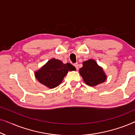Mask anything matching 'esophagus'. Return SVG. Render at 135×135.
Wrapping results in <instances>:
<instances>
[{"label":"esophagus","instance_id":"obj_1","mask_svg":"<svg viewBox=\"0 0 135 135\" xmlns=\"http://www.w3.org/2000/svg\"><path fill=\"white\" fill-rule=\"evenodd\" d=\"M74 66H75V68H76V69H77V70L78 69V64H77V63H75V64H74Z\"/></svg>","mask_w":135,"mask_h":135}]
</instances>
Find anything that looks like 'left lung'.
I'll return each instance as SVG.
<instances>
[{
    "instance_id": "obj_1",
    "label": "left lung",
    "mask_w": 135,
    "mask_h": 135,
    "mask_svg": "<svg viewBox=\"0 0 135 135\" xmlns=\"http://www.w3.org/2000/svg\"><path fill=\"white\" fill-rule=\"evenodd\" d=\"M79 73L85 83L91 86L103 83L107 78L103 68L93 60H88L83 62V67L79 69Z\"/></svg>"
}]
</instances>
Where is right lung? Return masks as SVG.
<instances>
[{
	"label": "right lung",
	"mask_w": 135,
	"mask_h": 135,
	"mask_svg": "<svg viewBox=\"0 0 135 135\" xmlns=\"http://www.w3.org/2000/svg\"><path fill=\"white\" fill-rule=\"evenodd\" d=\"M75 71V68L70 63L63 64L61 61L53 58L35 73L39 82L50 88L58 86L62 82L68 71Z\"/></svg>",
	"instance_id": "right-lung-1"
}]
</instances>
